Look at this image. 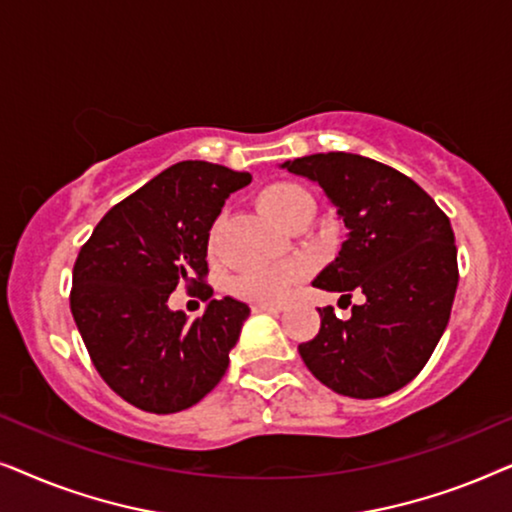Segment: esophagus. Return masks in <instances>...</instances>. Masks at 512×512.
<instances>
[{
    "label": "esophagus",
    "instance_id": "1",
    "mask_svg": "<svg viewBox=\"0 0 512 512\" xmlns=\"http://www.w3.org/2000/svg\"><path fill=\"white\" fill-rule=\"evenodd\" d=\"M254 312H284L286 303H254L251 305Z\"/></svg>",
    "mask_w": 512,
    "mask_h": 512
}]
</instances>
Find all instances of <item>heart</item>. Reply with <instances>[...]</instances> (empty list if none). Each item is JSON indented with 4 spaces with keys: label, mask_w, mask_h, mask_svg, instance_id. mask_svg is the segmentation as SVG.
Masks as SVG:
<instances>
[{
    "label": "heart",
    "mask_w": 512,
    "mask_h": 512,
    "mask_svg": "<svg viewBox=\"0 0 512 512\" xmlns=\"http://www.w3.org/2000/svg\"><path fill=\"white\" fill-rule=\"evenodd\" d=\"M258 207L265 216L279 226H289L296 219L314 214V198L305 186L296 184V181H275L261 188L258 193ZM214 249V235L209 240V251ZM307 265L298 258L291 261H279L270 265H261V268L244 270L240 275L230 279V291L237 298L251 300V303H275V300L284 298L293 284H298L305 277Z\"/></svg>",
    "instance_id": "1"
}]
</instances>
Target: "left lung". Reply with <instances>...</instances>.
I'll list each match as a JSON object with an SVG mask.
<instances>
[{
  "label": "left lung",
  "mask_w": 512,
  "mask_h": 512,
  "mask_svg": "<svg viewBox=\"0 0 512 512\" xmlns=\"http://www.w3.org/2000/svg\"><path fill=\"white\" fill-rule=\"evenodd\" d=\"M282 167L317 181L347 228L312 286L366 296L349 319L319 307V333L298 352L335 394H394L426 366L450 321L459 282L450 219L424 188L373 158L331 151Z\"/></svg>",
  "instance_id": "left-lung-1"
}]
</instances>
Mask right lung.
<instances>
[{
	"label": "right lung",
	"instance_id": "right-lung-1",
	"mask_svg": "<svg viewBox=\"0 0 512 512\" xmlns=\"http://www.w3.org/2000/svg\"><path fill=\"white\" fill-rule=\"evenodd\" d=\"M249 181V172L205 160L167 167L111 207L76 256V328L102 380L139 410L191 408L226 375L249 307L226 296L186 322L166 300L177 285L212 298L209 230L228 195Z\"/></svg>",
	"mask_w": 512,
	"mask_h": 512
}]
</instances>
